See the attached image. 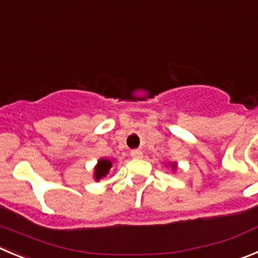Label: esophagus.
<instances>
[{
  "label": "esophagus",
  "instance_id": "1",
  "mask_svg": "<svg viewBox=\"0 0 258 258\" xmlns=\"http://www.w3.org/2000/svg\"><path fill=\"white\" fill-rule=\"evenodd\" d=\"M131 156H132V158H135V159L141 158V156H143V151H140V150H132L131 151Z\"/></svg>",
  "mask_w": 258,
  "mask_h": 258
}]
</instances>
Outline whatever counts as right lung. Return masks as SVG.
Returning <instances> with one entry per match:
<instances>
[{
    "label": "right lung",
    "instance_id": "1",
    "mask_svg": "<svg viewBox=\"0 0 258 258\" xmlns=\"http://www.w3.org/2000/svg\"><path fill=\"white\" fill-rule=\"evenodd\" d=\"M110 167H112V163L110 160H107V159H102L99 160L98 165L95 168V179L99 180L102 177H105L107 173L109 172Z\"/></svg>",
    "mask_w": 258,
    "mask_h": 258
}]
</instances>
